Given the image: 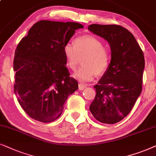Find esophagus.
Returning <instances> with one entry per match:
<instances>
[{"mask_svg":"<svg viewBox=\"0 0 156 156\" xmlns=\"http://www.w3.org/2000/svg\"><path fill=\"white\" fill-rule=\"evenodd\" d=\"M85 87H86V86H85V85H84L83 84H81V83H80V84H79V85H78V89H79V90H82V89H84Z\"/></svg>","mask_w":156,"mask_h":156,"instance_id":"1","label":"esophagus"}]
</instances>
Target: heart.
I'll return each instance as SVG.
<instances>
[{"instance_id":"heart-1","label":"heart","mask_w":156,"mask_h":156,"mask_svg":"<svg viewBox=\"0 0 156 156\" xmlns=\"http://www.w3.org/2000/svg\"><path fill=\"white\" fill-rule=\"evenodd\" d=\"M67 66L75 70L83 58L82 65L74 74V77L82 82H90L96 74L101 75L109 65L111 55L107 48L99 38L91 35L80 36L74 39V44H66L64 47Z\"/></svg>"}]
</instances>
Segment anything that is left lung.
Wrapping results in <instances>:
<instances>
[{
    "mask_svg": "<svg viewBox=\"0 0 156 156\" xmlns=\"http://www.w3.org/2000/svg\"><path fill=\"white\" fill-rule=\"evenodd\" d=\"M93 33L107 40L112 59L97 84L89 110L97 121L113 124L129 114L142 91L144 52L133 34L117 25L92 24Z\"/></svg>",
    "mask_w": 156,
    "mask_h": 156,
    "instance_id": "left-lung-1",
    "label": "left lung"
}]
</instances>
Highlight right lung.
I'll return each instance as SVG.
<instances>
[{"label":"right lung","instance_id":"obj_1","mask_svg":"<svg viewBox=\"0 0 156 156\" xmlns=\"http://www.w3.org/2000/svg\"><path fill=\"white\" fill-rule=\"evenodd\" d=\"M83 27L77 23L40 20L17 46L14 92L35 120L50 123L58 119L68 96L78 89L66 67L64 47L76 30Z\"/></svg>","mask_w":156,"mask_h":156}]
</instances>
